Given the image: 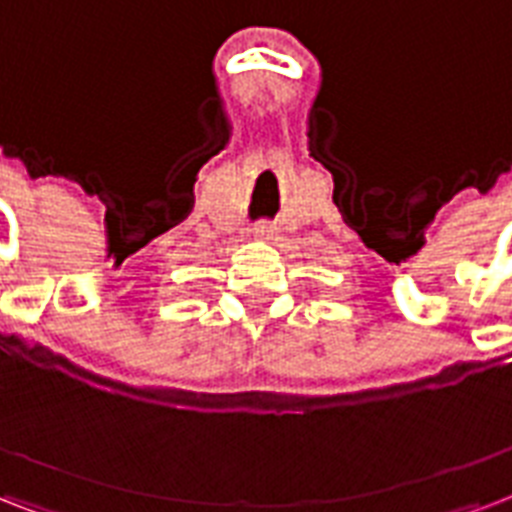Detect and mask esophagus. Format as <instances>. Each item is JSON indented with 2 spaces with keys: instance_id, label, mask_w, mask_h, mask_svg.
<instances>
[{
  "instance_id": "obj_1",
  "label": "esophagus",
  "mask_w": 512,
  "mask_h": 512,
  "mask_svg": "<svg viewBox=\"0 0 512 512\" xmlns=\"http://www.w3.org/2000/svg\"><path fill=\"white\" fill-rule=\"evenodd\" d=\"M269 232H272L269 227H259V229H256V237H269Z\"/></svg>"
}]
</instances>
